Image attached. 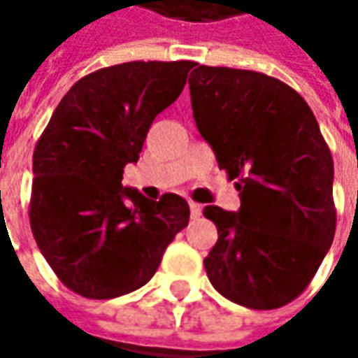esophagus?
Returning a JSON list of instances; mask_svg holds the SVG:
<instances>
[{"mask_svg": "<svg viewBox=\"0 0 358 358\" xmlns=\"http://www.w3.org/2000/svg\"><path fill=\"white\" fill-rule=\"evenodd\" d=\"M189 209H191V219H199L203 213V207L199 203H189Z\"/></svg>", "mask_w": 358, "mask_h": 358, "instance_id": "obj_1", "label": "esophagus"}]
</instances>
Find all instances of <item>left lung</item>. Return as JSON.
<instances>
[{"instance_id":"1","label":"left lung","mask_w":358,"mask_h":358,"mask_svg":"<svg viewBox=\"0 0 358 358\" xmlns=\"http://www.w3.org/2000/svg\"><path fill=\"white\" fill-rule=\"evenodd\" d=\"M191 107L219 169L237 179L239 211L207 205L219 239L205 257L221 295L249 309L299 296L329 251L335 167L307 101L275 77L195 65Z\"/></svg>"}]
</instances>
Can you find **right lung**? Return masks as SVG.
Returning <instances> with one entry per match:
<instances>
[{"label": "right lung", "mask_w": 358, "mask_h": 358, "mask_svg": "<svg viewBox=\"0 0 358 358\" xmlns=\"http://www.w3.org/2000/svg\"><path fill=\"white\" fill-rule=\"evenodd\" d=\"M193 62H129L79 79L34 151L29 223L62 282L87 299H115L155 275L189 205L121 185L153 119L181 95Z\"/></svg>", "instance_id": "right-lung-1"}]
</instances>
